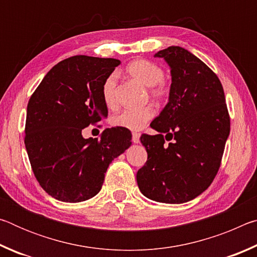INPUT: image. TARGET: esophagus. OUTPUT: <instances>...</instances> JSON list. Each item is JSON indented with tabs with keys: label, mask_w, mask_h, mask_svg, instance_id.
I'll use <instances>...</instances> for the list:
<instances>
[{
	"label": "esophagus",
	"mask_w": 257,
	"mask_h": 257,
	"mask_svg": "<svg viewBox=\"0 0 257 257\" xmlns=\"http://www.w3.org/2000/svg\"><path fill=\"white\" fill-rule=\"evenodd\" d=\"M139 137H141V135L138 133H133V142L135 144H138L139 143Z\"/></svg>",
	"instance_id": "1"
}]
</instances>
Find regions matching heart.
I'll use <instances>...</instances> for the list:
<instances>
[{"instance_id": "1", "label": "heart", "mask_w": 257, "mask_h": 257, "mask_svg": "<svg viewBox=\"0 0 257 257\" xmlns=\"http://www.w3.org/2000/svg\"><path fill=\"white\" fill-rule=\"evenodd\" d=\"M128 75L142 85L150 87V93L153 97L161 99L169 93V88L163 81L164 72L162 68L151 61L135 60L130 62L127 68ZM116 73L108 75L102 86V98L106 106H114L116 103ZM154 116V110L152 106H143L137 108H125L119 114L114 115L111 122L115 127L125 128L129 130H139Z\"/></svg>"}]
</instances>
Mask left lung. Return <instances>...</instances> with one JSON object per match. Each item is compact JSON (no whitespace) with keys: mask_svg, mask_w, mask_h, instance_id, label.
<instances>
[{"mask_svg":"<svg viewBox=\"0 0 257 257\" xmlns=\"http://www.w3.org/2000/svg\"><path fill=\"white\" fill-rule=\"evenodd\" d=\"M170 67L167 105L143 135L147 161L137 172L142 194L152 201L181 204L208 188L220 168L230 118L219 78L196 55L180 46L155 53ZM163 134L168 146L164 144Z\"/></svg>","mask_w":257,"mask_h":257,"instance_id":"1","label":"left lung"}]
</instances>
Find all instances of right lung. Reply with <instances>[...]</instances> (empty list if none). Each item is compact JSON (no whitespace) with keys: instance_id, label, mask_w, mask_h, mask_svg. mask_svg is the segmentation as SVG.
<instances>
[{"instance_id":"obj_1","label":"right lung","mask_w":257,"mask_h":257,"mask_svg":"<svg viewBox=\"0 0 257 257\" xmlns=\"http://www.w3.org/2000/svg\"><path fill=\"white\" fill-rule=\"evenodd\" d=\"M120 63L71 56L46 73L29 99L26 150L37 181L58 201L79 203L97 195L108 165L132 145L125 128H106L99 138L81 135L107 116L102 86Z\"/></svg>"}]
</instances>
